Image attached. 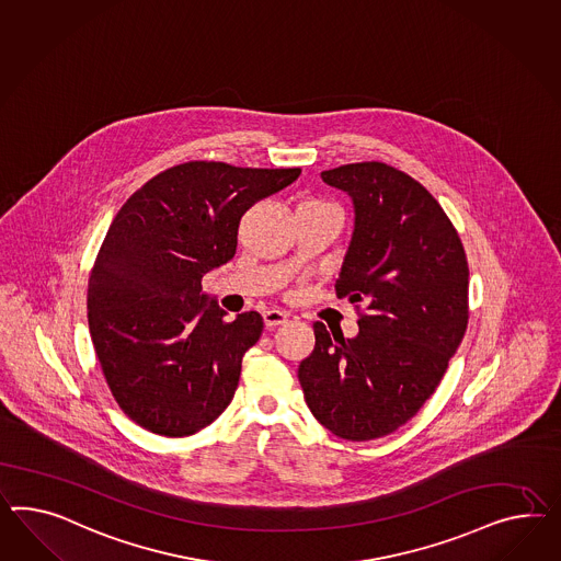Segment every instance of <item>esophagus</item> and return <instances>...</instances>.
<instances>
[{
	"instance_id": "esophagus-1",
	"label": "esophagus",
	"mask_w": 561,
	"mask_h": 561,
	"mask_svg": "<svg viewBox=\"0 0 561 561\" xmlns=\"http://www.w3.org/2000/svg\"><path fill=\"white\" fill-rule=\"evenodd\" d=\"M263 320H265V327L267 329H273V327H277V324H286L288 322V314L286 312H282V310H265L263 312Z\"/></svg>"
}]
</instances>
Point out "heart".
Masks as SVG:
<instances>
[{
  "instance_id": "1",
  "label": "heart",
  "mask_w": 561,
  "mask_h": 561,
  "mask_svg": "<svg viewBox=\"0 0 561 561\" xmlns=\"http://www.w3.org/2000/svg\"><path fill=\"white\" fill-rule=\"evenodd\" d=\"M300 204H302V206H327L329 202H324V199H319V197H304Z\"/></svg>"
}]
</instances>
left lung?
Returning a JSON list of instances; mask_svg holds the SVG:
<instances>
[{"label": "left lung", "instance_id": "obj_1", "mask_svg": "<svg viewBox=\"0 0 561 561\" xmlns=\"http://www.w3.org/2000/svg\"><path fill=\"white\" fill-rule=\"evenodd\" d=\"M347 192L355 228L334 284L355 304L359 334L314 322L317 345L298 367L314 419L336 437L394 433L437 390L470 319L463 244L439 202L379 161L320 173Z\"/></svg>", "mask_w": 561, "mask_h": 561}]
</instances>
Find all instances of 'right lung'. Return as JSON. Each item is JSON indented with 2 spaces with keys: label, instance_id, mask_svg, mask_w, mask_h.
Segmentation results:
<instances>
[{
  "label": "right lung",
  "instance_id": "obj_1",
  "mask_svg": "<svg viewBox=\"0 0 561 561\" xmlns=\"http://www.w3.org/2000/svg\"><path fill=\"white\" fill-rule=\"evenodd\" d=\"M302 169L218 161L169 167L124 202L91 267L88 320L118 407L142 428L187 437L234 396L259 312L225 320L202 277L234 257L242 214Z\"/></svg>",
  "mask_w": 561,
  "mask_h": 561
}]
</instances>
